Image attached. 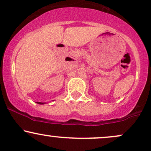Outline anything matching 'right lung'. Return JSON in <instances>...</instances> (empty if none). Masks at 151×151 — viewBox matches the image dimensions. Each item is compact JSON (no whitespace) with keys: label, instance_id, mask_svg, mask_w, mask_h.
Segmentation results:
<instances>
[{"label":"right lung","instance_id":"right-lung-1","mask_svg":"<svg viewBox=\"0 0 151 151\" xmlns=\"http://www.w3.org/2000/svg\"><path fill=\"white\" fill-rule=\"evenodd\" d=\"M37 103L38 104H45V103H44V102H37Z\"/></svg>","mask_w":151,"mask_h":151}]
</instances>
